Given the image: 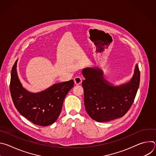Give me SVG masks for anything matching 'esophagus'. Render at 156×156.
Masks as SVG:
<instances>
[{"mask_svg": "<svg viewBox=\"0 0 156 156\" xmlns=\"http://www.w3.org/2000/svg\"><path fill=\"white\" fill-rule=\"evenodd\" d=\"M74 82L75 84H80L82 82V78L80 76H76L74 78Z\"/></svg>", "mask_w": 156, "mask_h": 156, "instance_id": "esophagus-1", "label": "esophagus"}]
</instances>
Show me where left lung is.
I'll use <instances>...</instances> for the list:
<instances>
[{
	"mask_svg": "<svg viewBox=\"0 0 156 156\" xmlns=\"http://www.w3.org/2000/svg\"><path fill=\"white\" fill-rule=\"evenodd\" d=\"M82 74L85 78L82 82L85 108L92 119L105 122L125 115L134 101L140 85L137 64L131 79L117 86L104 78L99 68L84 69Z\"/></svg>",
	"mask_w": 156,
	"mask_h": 156,
	"instance_id": "left-lung-1",
	"label": "left lung"
}]
</instances>
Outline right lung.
<instances>
[{
    "label": "right lung",
    "mask_w": 156,
    "mask_h": 156,
    "mask_svg": "<svg viewBox=\"0 0 156 156\" xmlns=\"http://www.w3.org/2000/svg\"><path fill=\"white\" fill-rule=\"evenodd\" d=\"M18 59L11 72L10 90L15 107L18 112L35 125L46 126L58 119L66 94L74 81L58 83L38 93H31L23 86L16 70Z\"/></svg>",
    "instance_id": "obj_1"
}]
</instances>
